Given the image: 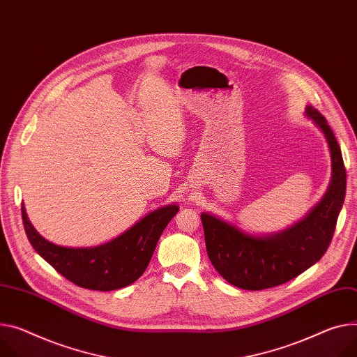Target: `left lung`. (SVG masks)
I'll return each instance as SVG.
<instances>
[{"label": "left lung", "instance_id": "obj_1", "mask_svg": "<svg viewBox=\"0 0 357 357\" xmlns=\"http://www.w3.org/2000/svg\"><path fill=\"white\" fill-rule=\"evenodd\" d=\"M305 116L323 132L332 157V178L323 199L286 230L256 236L211 213H202L206 249L214 268L230 284L263 290L283 284L317 263L331 245L346 195V169L336 137L312 105Z\"/></svg>", "mask_w": 357, "mask_h": 357}]
</instances>
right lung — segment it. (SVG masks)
<instances>
[{"mask_svg": "<svg viewBox=\"0 0 357 357\" xmlns=\"http://www.w3.org/2000/svg\"><path fill=\"white\" fill-rule=\"evenodd\" d=\"M21 211L26 237L47 263L79 287L109 291L134 283L146 271L157 241L178 211V206L160 207L119 237L94 248L54 244L34 229L24 204Z\"/></svg>", "mask_w": 357, "mask_h": 357, "instance_id": "right-lung-1", "label": "right lung"}]
</instances>
